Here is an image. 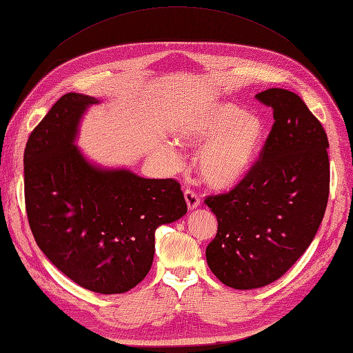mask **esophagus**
Wrapping results in <instances>:
<instances>
[{
  "label": "esophagus",
  "mask_w": 353,
  "mask_h": 353,
  "mask_svg": "<svg viewBox=\"0 0 353 353\" xmlns=\"http://www.w3.org/2000/svg\"><path fill=\"white\" fill-rule=\"evenodd\" d=\"M184 198H185V203H187V207L190 208V210H195L196 207H199V196L196 195L195 192L187 189L184 192Z\"/></svg>",
  "instance_id": "obj_1"
}]
</instances>
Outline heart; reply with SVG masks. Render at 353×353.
<instances>
[{
    "label": "heart",
    "instance_id": "1",
    "mask_svg": "<svg viewBox=\"0 0 353 353\" xmlns=\"http://www.w3.org/2000/svg\"><path fill=\"white\" fill-rule=\"evenodd\" d=\"M179 145L199 149V176L214 189H225L245 176L254 166L265 139L261 117L234 103H218L187 114L175 128ZM160 155L169 166L181 163L175 143L164 141Z\"/></svg>",
    "mask_w": 353,
    "mask_h": 353
}]
</instances>
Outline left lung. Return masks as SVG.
I'll use <instances>...</instances> for the list:
<instances>
[{
    "instance_id": "obj_1",
    "label": "left lung",
    "mask_w": 353,
    "mask_h": 353,
    "mask_svg": "<svg viewBox=\"0 0 353 353\" xmlns=\"http://www.w3.org/2000/svg\"><path fill=\"white\" fill-rule=\"evenodd\" d=\"M256 99L274 117L261 158L232 190L205 199L218 219L208 268L234 290L282 277L311 245L329 198V141L317 117L292 91Z\"/></svg>"
}]
</instances>
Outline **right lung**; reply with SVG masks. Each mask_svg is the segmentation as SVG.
I'll return each mask as SVG.
<instances>
[{"instance_id": "right-lung-1", "label": "right lung", "mask_w": 353, "mask_h": 353, "mask_svg": "<svg viewBox=\"0 0 353 353\" xmlns=\"http://www.w3.org/2000/svg\"><path fill=\"white\" fill-rule=\"evenodd\" d=\"M91 96L68 92L28 137V224L48 261L85 290L121 294L152 267L155 230L187 213L181 185L91 164L74 141Z\"/></svg>"}]
</instances>
